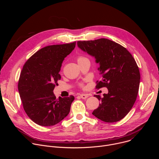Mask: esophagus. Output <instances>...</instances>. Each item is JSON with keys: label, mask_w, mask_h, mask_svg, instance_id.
Segmentation results:
<instances>
[{"label": "esophagus", "mask_w": 159, "mask_h": 159, "mask_svg": "<svg viewBox=\"0 0 159 159\" xmlns=\"http://www.w3.org/2000/svg\"><path fill=\"white\" fill-rule=\"evenodd\" d=\"M80 96L82 99H86L89 97V95L88 94H82L80 95Z\"/></svg>", "instance_id": "esophagus-1"}]
</instances>
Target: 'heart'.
<instances>
[{
	"label": "heart",
	"mask_w": 159,
	"mask_h": 159,
	"mask_svg": "<svg viewBox=\"0 0 159 159\" xmlns=\"http://www.w3.org/2000/svg\"><path fill=\"white\" fill-rule=\"evenodd\" d=\"M85 58H84V57H79V58H78V59H77V61H80V60H83V59H85Z\"/></svg>",
	"instance_id": "obj_1"
}]
</instances>
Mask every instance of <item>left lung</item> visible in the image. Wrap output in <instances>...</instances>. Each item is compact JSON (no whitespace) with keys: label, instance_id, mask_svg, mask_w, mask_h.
<instances>
[{"label":"left lung","instance_id":"8db88e82","mask_svg":"<svg viewBox=\"0 0 159 159\" xmlns=\"http://www.w3.org/2000/svg\"><path fill=\"white\" fill-rule=\"evenodd\" d=\"M78 47L99 63L102 80L96 88L106 87L103 98L94 95L100 104L93 115L107 123L117 122L131 109L137 99L140 80L139 69L131 54L120 44L106 38L77 41Z\"/></svg>","mask_w":159,"mask_h":159}]
</instances>
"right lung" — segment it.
<instances>
[{
	"label": "right lung",
	"instance_id": "add662e5",
	"mask_svg": "<svg viewBox=\"0 0 159 159\" xmlns=\"http://www.w3.org/2000/svg\"><path fill=\"white\" fill-rule=\"evenodd\" d=\"M76 42L50 45L36 52L25 63L20 72L18 90L28 117L43 126H53L70 111L74 97H59L53 90L61 79V63L75 47Z\"/></svg>",
	"mask_w": 159,
	"mask_h": 159
}]
</instances>
